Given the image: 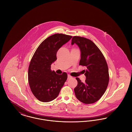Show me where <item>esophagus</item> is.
<instances>
[{"instance_id": "34e87169", "label": "esophagus", "mask_w": 132, "mask_h": 132, "mask_svg": "<svg viewBox=\"0 0 132 132\" xmlns=\"http://www.w3.org/2000/svg\"><path fill=\"white\" fill-rule=\"evenodd\" d=\"M72 78V77H71V76L68 75V80H69V79H71Z\"/></svg>"}]
</instances>
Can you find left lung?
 <instances>
[{
  "mask_svg": "<svg viewBox=\"0 0 132 132\" xmlns=\"http://www.w3.org/2000/svg\"><path fill=\"white\" fill-rule=\"evenodd\" d=\"M77 44L81 51L79 65L86 67L85 82L76 78L78 85L74 88L76 96L85 104L98 101L106 91L109 80L106 60L101 50L92 40L87 38L74 36L72 45ZM84 72V73H85Z\"/></svg>",
  "mask_w": 132,
  "mask_h": 132,
  "instance_id": "obj_1",
  "label": "left lung"
}]
</instances>
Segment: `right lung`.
Instances as JSON below:
<instances>
[{"instance_id": "obj_1", "label": "right lung", "mask_w": 132, "mask_h": 132, "mask_svg": "<svg viewBox=\"0 0 132 132\" xmlns=\"http://www.w3.org/2000/svg\"><path fill=\"white\" fill-rule=\"evenodd\" d=\"M72 36L54 34L38 46L31 58L28 69L29 84L34 96L42 102H50L58 96L67 79V74H56L51 65L57 60V51L69 42Z\"/></svg>"}]
</instances>
